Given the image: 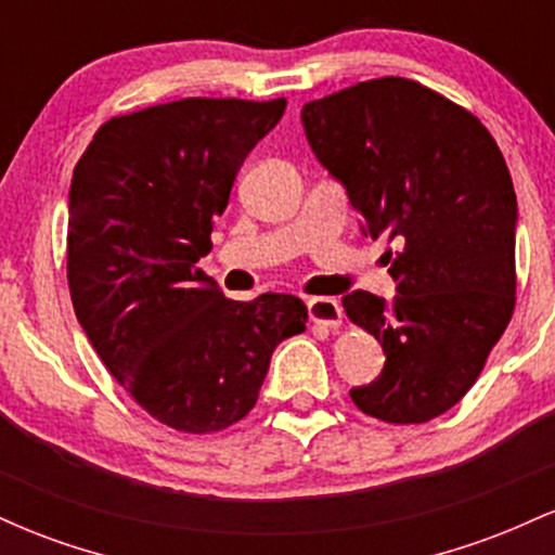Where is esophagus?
Returning a JSON list of instances; mask_svg holds the SVG:
<instances>
[{
  "mask_svg": "<svg viewBox=\"0 0 555 555\" xmlns=\"http://www.w3.org/2000/svg\"><path fill=\"white\" fill-rule=\"evenodd\" d=\"M308 315L318 326L339 328L341 326V305L334 297H310L308 299Z\"/></svg>",
  "mask_w": 555,
  "mask_h": 555,
  "instance_id": "34e87169",
  "label": "esophagus"
}]
</instances>
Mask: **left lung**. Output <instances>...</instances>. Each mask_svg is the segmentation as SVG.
<instances>
[{
  "label": "left lung",
  "mask_w": 555,
  "mask_h": 555,
  "mask_svg": "<svg viewBox=\"0 0 555 555\" xmlns=\"http://www.w3.org/2000/svg\"><path fill=\"white\" fill-rule=\"evenodd\" d=\"M305 135L347 188L386 253L399 295L341 299L386 352L384 373L349 391L358 410L420 425L460 401L517 305V195L486 125L406 78H375L310 101Z\"/></svg>",
  "instance_id": "1"
}]
</instances>
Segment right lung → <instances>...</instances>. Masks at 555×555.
<instances>
[{"mask_svg": "<svg viewBox=\"0 0 555 555\" xmlns=\"http://www.w3.org/2000/svg\"><path fill=\"white\" fill-rule=\"evenodd\" d=\"M286 99H180L112 117L75 164L67 284L88 341L162 425L219 433L256 406L273 349L308 308L227 299L197 260L234 177Z\"/></svg>", "mask_w": 555, "mask_h": 555, "instance_id": "right-lung-1", "label": "right lung"}]
</instances>
